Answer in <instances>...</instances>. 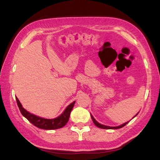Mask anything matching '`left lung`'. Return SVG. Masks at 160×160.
I'll list each match as a JSON object with an SVG mask.
<instances>
[{
	"mask_svg": "<svg viewBox=\"0 0 160 160\" xmlns=\"http://www.w3.org/2000/svg\"><path fill=\"white\" fill-rule=\"evenodd\" d=\"M138 115V114H137ZM137 115H135V116H136ZM135 117V116H134ZM91 118H92V120H93V123L96 124V127H99V128H104V129H117V128H122L123 127H124V126L127 124L128 122H126V123H124V124H122V125H120V126H119V127H107V126H104V125H102V124H100V123H98V122L95 120V119L93 118V117L92 116V115H91Z\"/></svg>",
	"mask_w": 160,
	"mask_h": 160,
	"instance_id": "left-lung-1",
	"label": "left lung"
}]
</instances>
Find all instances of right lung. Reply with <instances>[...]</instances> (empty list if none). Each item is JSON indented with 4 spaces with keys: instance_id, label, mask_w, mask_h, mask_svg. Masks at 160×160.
<instances>
[{
    "instance_id": "obj_1",
    "label": "right lung",
    "mask_w": 160,
    "mask_h": 160,
    "mask_svg": "<svg viewBox=\"0 0 160 160\" xmlns=\"http://www.w3.org/2000/svg\"><path fill=\"white\" fill-rule=\"evenodd\" d=\"M16 99L20 113L23 116L28 119L32 124L36 126V127L42 129H46V130H53V129H58L63 127L67 123V122L69 121L71 111L72 110L75 102H76V101H74L70 104L67 107L65 111L63 112L62 114L60 115L59 117L55 119H45L29 113L22 107L17 97L16 98Z\"/></svg>"
}]
</instances>
